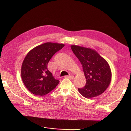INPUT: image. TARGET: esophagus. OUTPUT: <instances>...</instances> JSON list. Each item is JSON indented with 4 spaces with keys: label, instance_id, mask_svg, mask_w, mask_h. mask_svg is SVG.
<instances>
[{
    "label": "esophagus",
    "instance_id": "1",
    "mask_svg": "<svg viewBox=\"0 0 131 131\" xmlns=\"http://www.w3.org/2000/svg\"><path fill=\"white\" fill-rule=\"evenodd\" d=\"M65 78H68V79H69L70 80H72V79H73V76H66L65 77Z\"/></svg>",
    "mask_w": 131,
    "mask_h": 131
}]
</instances>
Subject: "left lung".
Returning <instances> with one entry per match:
<instances>
[{"mask_svg": "<svg viewBox=\"0 0 131 131\" xmlns=\"http://www.w3.org/2000/svg\"><path fill=\"white\" fill-rule=\"evenodd\" d=\"M70 47L82 66L86 81L84 88L78 89L79 93L86 99L102 94L109 86L111 80L109 64L94 49L77 45Z\"/></svg>", "mask_w": 131, "mask_h": 131, "instance_id": "left-lung-1", "label": "left lung"}]
</instances>
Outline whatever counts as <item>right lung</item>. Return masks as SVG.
I'll return each mask as SVG.
<instances>
[{
  "label": "right lung",
  "instance_id": "obj_1",
  "mask_svg": "<svg viewBox=\"0 0 131 131\" xmlns=\"http://www.w3.org/2000/svg\"><path fill=\"white\" fill-rule=\"evenodd\" d=\"M65 46L63 43L46 42L31 49L25 57L21 67V77L26 88L36 95L43 96L60 81L48 69L52 56Z\"/></svg>",
  "mask_w": 131,
  "mask_h": 131
}]
</instances>
